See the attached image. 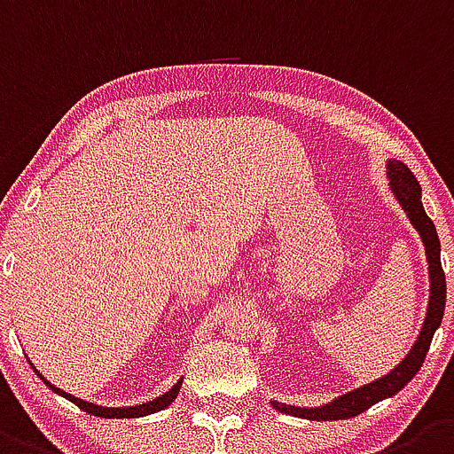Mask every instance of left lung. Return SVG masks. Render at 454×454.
Segmentation results:
<instances>
[{
	"label": "left lung",
	"instance_id": "obj_1",
	"mask_svg": "<svg viewBox=\"0 0 454 454\" xmlns=\"http://www.w3.org/2000/svg\"><path fill=\"white\" fill-rule=\"evenodd\" d=\"M387 178H389V187L391 192H394L395 201H398L400 207L405 210L407 219H410L411 226L416 228V232L420 235V242L426 247L430 298H427V312L426 318H423V325H420L419 330V337H416L414 346H411L410 353L403 357V362H400L398 366H394L389 373L373 380L369 385L357 387V389L339 395V398L330 400V403H325V405L321 407H296L271 400L273 410L309 420L350 419V416H357L362 414V411H366L371 405L380 403V400L391 398V395L398 394L400 389H405L407 382L419 373L420 364L426 362L432 337H434L436 328L441 325L443 309H446V276H443V269H441L439 235H436L434 223H432V219L426 215V207H423V201H420L419 181H416L414 174L407 169V165H403L400 160H394V158L387 160Z\"/></svg>",
	"mask_w": 454,
	"mask_h": 454
}]
</instances>
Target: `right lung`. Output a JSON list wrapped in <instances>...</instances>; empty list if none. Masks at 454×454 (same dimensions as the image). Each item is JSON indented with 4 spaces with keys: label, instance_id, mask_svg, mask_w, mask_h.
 I'll return each mask as SVG.
<instances>
[{
    "label": "right lung",
    "instance_id": "1",
    "mask_svg": "<svg viewBox=\"0 0 454 454\" xmlns=\"http://www.w3.org/2000/svg\"><path fill=\"white\" fill-rule=\"evenodd\" d=\"M35 369V366H34ZM35 373L40 375V380H43L44 385L49 387V389L54 391V394L63 395V398L72 400L74 405H79L81 410L88 411V414H95V416H104V419H140V416H149V414H156V411L165 410V407H169L174 400H176L178 391H181V385H183V380H178L176 385L171 387L167 394L158 395V398L153 400H146V403H142V405H133V407H104V405H97V403H90V400H83V398H76V395L67 394V391L59 389L56 385H51L47 378H44L43 373H40L38 369H35Z\"/></svg>",
    "mask_w": 454,
    "mask_h": 454
}]
</instances>
